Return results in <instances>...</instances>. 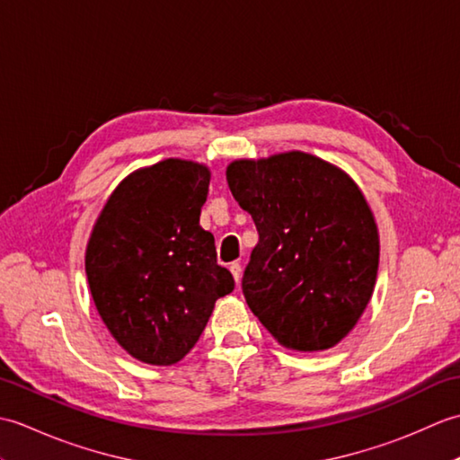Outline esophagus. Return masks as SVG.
Instances as JSON below:
<instances>
[{"label":"esophagus","instance_id":"esophagus-1","mask_svg":"<svg viewBox=\"0 0 460 460\" xmlns=\"http://www.w3.org/2000/svg\"><path fill=\"white\" fill-rule=\"evenodd\" d=\"M229 270H231L233 279H235V282H237V285H239V282H241V265H239V262H231Z\"/></svg>","mask_w":460,"mask_h":460}]
</instances>
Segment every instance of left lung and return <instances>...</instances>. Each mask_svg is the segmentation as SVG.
I'll list each match as a JSON object with an SVG mask.
<instances>
[{
	"label": "left lung",
	"mask_w": 460,
	"mask_h": 460,
	"mask_svg": "<svg viewBox=\"0 0 460 460\" xmlns=\"http://www.w3.org/2000/svg\"><path fill=\"white\" fill-rule=\"evenodd\" d=\"M257 225L243 295L280 346L320 351L344 340L374 295L377 225L358 183L306 152L227 165Z\"/></svg>",
	"instance_id": "obj_1"
}]
</instances>
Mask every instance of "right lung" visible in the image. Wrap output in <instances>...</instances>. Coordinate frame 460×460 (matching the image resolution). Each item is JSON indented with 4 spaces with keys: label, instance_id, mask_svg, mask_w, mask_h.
<instances>
[{
    "label": "right lung",
    "instance_id": "1",
    "mask_svg": "<svg viewBox=\"0 0 460 460\" xmlns=\"http://www.w3.org/2000/svg\"><path fill=\"white\" fill-rule=\"evenodd\" d=\"M211 173L168 158L132 172L96 219L84 269L94 306L136 359L172 366L199 340L215 300L235 288L201 229Z\"/></svg>",
    "mask_w": 460,
    "mask_h": 460
}]
</instances>
